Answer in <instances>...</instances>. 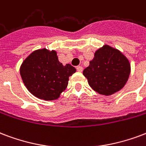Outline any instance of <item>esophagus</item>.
<instances>
[{"label": "esophagus", "instance_id": "1", "mask_svg": "<svg viewBox=\"0 0 146 146\" xmlns=\"http://www.w3.org/2000/svg\"><path fill=\"white\" fill-rule=\"evenodd\" d=\"M76 70L78 72H82L83 71V67L81 66H76Z\"/></svg>", "mask_w": 146, "mask_h": 146}]
</instances>
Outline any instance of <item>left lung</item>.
I'll use <instances>...</instances> for the list:
<instances>
[{
	"instance_id": "1",
	"label": "left lung",
	"mask_w": 146,
	"mask_h": 146,
	"mask_svg": "<svg viewBox=\"0 0 146 146\" xmlns=\"http://www.w3.org/2000/svg\"><path fill=\"white\" fill-rule=\"evenodd\" d=\"M129 74L130 64L127 58L108 45L96 52L94 59L83 70L90 87L106 96L120 90L127 82Z\"/></svg>"
}]
</instances>
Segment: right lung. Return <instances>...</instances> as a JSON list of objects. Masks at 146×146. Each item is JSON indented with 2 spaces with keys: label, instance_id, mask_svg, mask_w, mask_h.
I'll return each mask as SVG.
<instances>
[{
  "label": "right lung",
  "instance_id": "obj_1",
  "mask_svg": "<svg viewBox=\"0 0 146 146\" xmlns=\"http://www.w3.org/2000/svg\"><path fill=\"white\" fill-rule=\"evenodd\" d=\"M76 72L70 64L58 60L55 51L46 49L33 51L25 59L20 69L24 85L39 99L53 100L59 98L68 85L69 77Z\"/></svg>",
  "mask_w": 146,
  "mask_h": 146
}]
</instances>
